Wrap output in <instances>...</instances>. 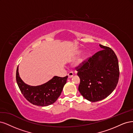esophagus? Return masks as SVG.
<instances>
[{"mask_svg": "<svg viewBox=\"0 0 133 133\" xmlns=\"http://www.w3.org/2000/svg\"><path fill=\"white\" fill-rule=\"evenodd\" d=\"M74 72H70L68 74V78H72L73 76H74Z\"/></svg>", "mask_w": 133, "mask_h": 133, "instance_id": "obj_1", "label": "esophagus"}]
</instances>
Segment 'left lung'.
I'll return each mask as SVG.
<instances>
[{
  "label": "left lung",
  "mask_w": 133,
  "mask_h": 133,
  "mask_svg": "<svg viewBox=\"0 0 133 133\" xmlns=\"http://www.w3.org/2000/svg\"><path fill=\"white\" fill-rule=\"evenodd\" d=\"M103 49L76 67L80 78L78 91L85 99L95 102L104 99L116 88L119 77L118 60L113 50Z\"/></svg>",
  "instance_id": "1"
}]
</instances>
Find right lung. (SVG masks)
<instances>
[{"instance_id":"1","label":"right lung","mask_w":133,"mask_h":133,"mask_svg":"<svg viewBox=\"0 0 133 133\" xmlns=\"http://www.w3.org/2000/svg\"><path fill=\"white\" fill-rule=\"evenodd\" d=\"M17 67L16 82L24 97L34 105L41 107L48 106L53 104L61 95L63 86L66 83L68 76L54 77L43 84L31 86L24 83L21 79Z\"/></svg>"}]
</instances>
